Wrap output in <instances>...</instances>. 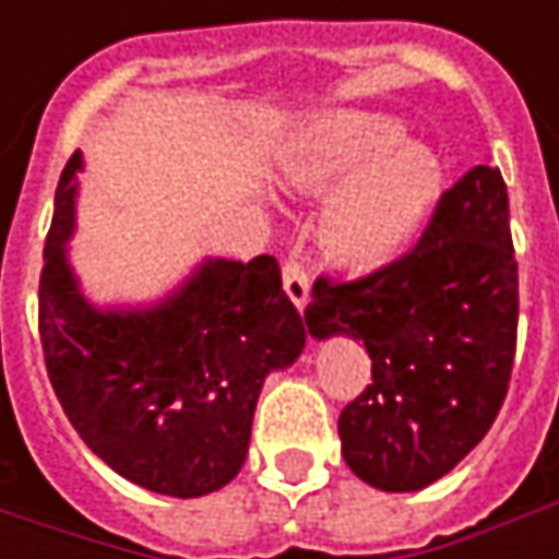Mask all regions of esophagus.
<instances>
[{
  "mask_svg": "<svg viewBox=\"0 0 559 559\" xmlns=\"http://www.w3.org/2000/svg\"><path fill=\"white\" fill-rule=\"evenodd\" d=\"M283 289H286L289 301L298 308V311L308 305V298H311V276H308L305 264L289 261V264L283 267Z\"/></svg>",
  "mask_w": 559,
  "mask_h": 559,
  "instance_id": "esophagus-1",
  "label": "esophagus"
}]
</instances>
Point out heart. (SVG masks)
I'll use <instances>...</instances> for the list:
<instances>
[{"instance_id": "obj_1", "label": "heart", "mask_w": 559, "mask_h": 559, "mask_svg": "<svg viewBox=\"0 0 559 559\" xmlns=\"http://www.w3.org/2000/svg\"><path fill=\"white\" fill-rule=\"evenodd\" d=\"M273 180L298 199H323L320 248L345 267L395 264L417 242L441 199L439 155L404 140L395 120L330 111L305 123L273 164Z\"/></svg>"}]
</instances>
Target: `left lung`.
Wrapping results in <instances>:
<instances>
[{
    "label": "left lung",
    "mask_w": 559,
    "mask_h": 559,
    "mask_svg": "<svg viewBox=\"0 0 559 559\" xmlns=\"http://www.w3.org/2000/svg\"><path fill=\"white\" fill-rule=\"evenodd\" d=\"M516 261L501 170L479 164L441 195L419 246L355 283L317 280L323 338L364 342L373 382L342 411V457L379 491H419L485 439L516 352Z\"/></svg>",
    "instance_id": "1"
}]
</instances>
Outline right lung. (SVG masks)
I'll use <instances>...</instances> for the list:
<instances>
[{"instance_id": "add662e5", "label": "right lung", "mask_w": 559, "mask_h": 559, "mask_svg": "<svg viewBox=\"0 0 559 559\" xmlns=\"http://www.w3.org/2000/svg\"><path fill=\"white\" fill-rule=\"evenodd\" d=\"M76 152L55 189L39 276V338L64 414L118 476L167 498H202L236 479L254 404L308 338L280 264L204 258L152 305H96L71 264Z\"/></svg>"}]
</instances>
